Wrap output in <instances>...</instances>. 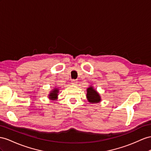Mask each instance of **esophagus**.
I'll list each match as a JSON object with an SVG mask.
<instances>
[{
    "label": "esophagus",
    "mask_w": 151,
    "mask_h": 151,
    "mask_svg": "<svg viewBox=\"0 0 151 151\" xmlns=\"http://www.w3.org/2000/svg\"><path fill=\"white\" fill-rule=\"evenodd\" d=\"M77 83H78V82H77L76 80H72V81H71V84L72 85H73V86H76V85H77Z\"/></svg>",
    "instance_id": "1"
}]
</instances>
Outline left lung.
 <instances>
[{
    "label": "left lung",
    "mask_w": 151,
    "mask_h": 151,
    "mask_svg": "<svg viewBox=\"0 0 151 151\" xmlns=\"http://www.w3.org/2000/svg\"><path fill=\"white\" fill-rule=\"evenodd\" d=\"M87 98L91 103H98L101 101V97L98 92L94 89L93 87L90 86L87 89Z\"/></svg>",
    "instance_id": "left-lung-1"
}]
</instances>
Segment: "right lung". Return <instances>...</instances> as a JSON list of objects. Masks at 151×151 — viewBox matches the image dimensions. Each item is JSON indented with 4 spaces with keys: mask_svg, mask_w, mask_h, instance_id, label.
<instances>
[{
    "mask_svg": "<svg viewBox=\"0 0 151 151\" xmlns=\"http://www.w3.org/2000/svg\"><path fill=\"white\" fill-rule=\"evenodd\" d=\"M58 93H59V88H55L54 89H53L51 92H50L48 97L49 98H50L52 100H55L57 98Z\"/></svg>",
    "mask_w": 151,
    "mask_h": 151,
    "instance_id": "obj_1",
    "label": "right lung"
}]
</instances>
